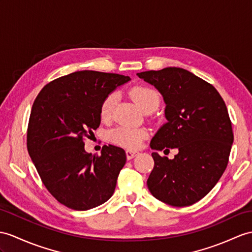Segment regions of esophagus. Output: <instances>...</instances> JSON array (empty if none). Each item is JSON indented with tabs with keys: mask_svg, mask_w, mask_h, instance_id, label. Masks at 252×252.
<instances>
[{
	"mask_svg": "<svg viewBox=\"0 0 252 252\" xmlns=\"http://www.w3.org/2000/svg\"><path fill=\"white\" fill-rule=\"evenodd\" d=\"M138 154H139V152H137V151H131V150H127L126 151L127 159H132L133 157H136Z\"/></svg>",
	"mask_w": 252,
	"mask_h": 252,
	"instance_id": "obj_1",
	"label": "esophagus"
}]
</instances>
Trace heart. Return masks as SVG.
<instances>
[{
    "label": "heart",
    "mask_w": 252,
    "mask_h": 252,
    "mask_svg": "<svg viewBox=\"0 0 252 252\" xmlns=\"http://www.w3.org/2000/svg\"><path fill=\"white\" fill-rule=\"evenodd\" d=\"M130 96L137 102V105L145 111L152 108H157L160 98L157 92L146 85H137L130 90ZM116 95L111 93L107 95L100 103L99 114L103 121H107L112 115ZM147 133L142 128H134L129 126H119L111 131V139L114 143L126 149L136 150L141 146L142 141L146 138Z\"/></svg>",
    "instance_id": "obj_1"
}]
</instances>
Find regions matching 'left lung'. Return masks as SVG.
<instances>
[{
    "mask_svg": "<svg viewBox=\"0 0 252 252\" xmlns=\"http://www.w3.org/2000/svg\"><path fill=\"white\" fill-rule=\"evenodd\" d=\"M160 92L163 124L151 141L156 151L177 149L173 159L152 153L151 193L172 206H189L211 191L223 174L233 143L225 103L211 83L180 67L137 73Z\"/></svg>",
    "mask_w": 252,
    "mask_h": 252,
    "instance_id": "left-lung-1",
    "label": "left lung"
}]
</instances>
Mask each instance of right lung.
Segmentation results:
<instances>
[{
	"instance_id": "right-lung-1",
	"label": "right lung",
	"mask_w": 252,
	"mask_h": 252,
	"mask_svg": "<svg viewBox=\"0 0 252 252\" xmlns=\"http://www.w3.org/2000/svg\"><path fill=\"white\" fill-rule=\"evenodd\" d=\"M119 73L81 70L46 84L35 98L27 146L41 182L61 204L87 211L111 198L126 153L103 145L88 154L84 139L100 125L99 108L107 95L129 81Z\"/></svg>"
}]
</instances>
